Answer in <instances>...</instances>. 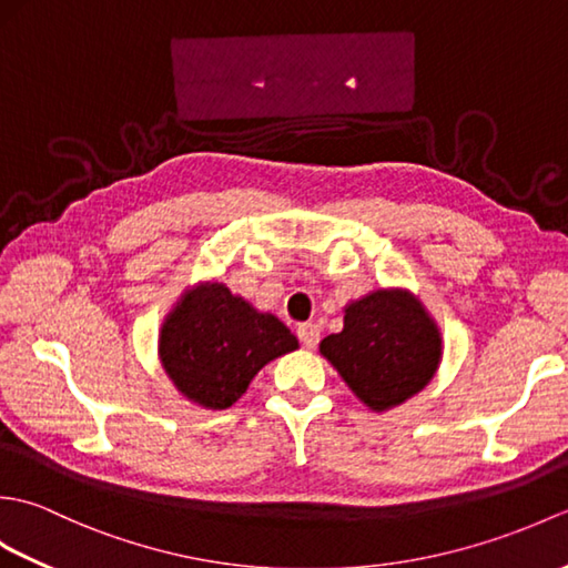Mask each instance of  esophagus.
I'll use <instances>...</instances> for the list:
<instances>
[{
  "label": "esophagus",
  "mask_w": 568,
  "mask_h": 568,
  "mask_svg": "<svg viewBox=\"0 0 568 568\" xmlns=\"http://www.w3.org/2000/svg\"><path fill=\"white\" fill-rule=\"evenodd\" d=\"M297 339L305 348H315L320 344V327H317V324H312V322L300 324Z\"/></svg>",
  "instance_id": "esophagus-1"
}]
</instances>
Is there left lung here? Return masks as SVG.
Returning a JSON list of instances; mask_svg holds the SVG:
<instances>
[{
    "label": "left lung",
    "mask_w": 568,
    "mask_h": 568,
    "mask_svg": "<svg viewBox=\"0 0 568 568\" xmlns=\"http://www.w3.org/2000/svg\"><path fill=\"white\" fill-rule=\"evenodd\" d=\"M320 354L361 403L373 413H385L434 378L442 336L413 293L390 287L346 305L344 329L324 336Z\"/></svg>",
    "instance_id": "left-lung-1"
}]
</instances>
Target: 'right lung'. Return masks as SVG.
<instances>
[{
    "instance_id": "obj_1",
    "label": "right lung",
    "mask_w": 568,
    "mask_h": 568,
    "mask_svg": "<svg viewBox=\"0 0 568 568\" xmlns=\"http://www.w3.org/2000/svg\"><path fill=\"white\" fill-rule=\"evenodd\" d=\"M285 324L222 283H200L178 300L161 327V364L190 403L232 407L268 361L295 352Z\"/></svg>"
}]
</instances>
